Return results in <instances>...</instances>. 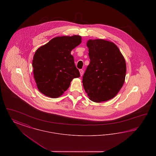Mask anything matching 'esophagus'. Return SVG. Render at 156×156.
Segmentation results:
<instances>
[{
	"mask_svg": "<svg viewBox=\"0 0 156 156\" xmlns=\"http://www.w3.org/2000/svg\"><path fill=\"white\" fill-rule=\"evenodd\" d=\"M80 75H81V76H82L83 74V73H84V71H83V69H80Z\"/></svg>",
	"mask_w": 156,
	"mask_h": 156,
	"instance_id": "obj_1",
	"label": "esophagus"
}]
</instances>
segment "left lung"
<instances>
[{"instance_id":"8db88e82","label":"left lung","mask_w":156,"mask_h":156,"mask_svg":"<svg viewBox=\"0 0 156 156\" xmlns=\"http://www.w3.org/2000/svg\"><path fill=\"white\" fill-rule=\"evenodd\" d=\"M90 62L83 74V88L95 102L110 100L122 88L125 80V59L113 43L102 39L87 41Z\"/></svg>"}]
</instances>
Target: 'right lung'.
<instances>
[{
  "label": "right lung",
  "instance_id": "add662e5",
  "mask_svg": "<svg viewBox=\"0 0 156 156\" xmlns=\"http://www.w3.org/2000/svg\"><path fill=\"white\" fill-rule=\"evenodd\" d=\"M81 40L78 35L55 37L37 49L32 66L40 92L57 98L67 90L74 78L80 76L71 51L81 43Z\"/></svg>",
  "mask_w": 156,
  "mask_h": 156
}]
</instances>
